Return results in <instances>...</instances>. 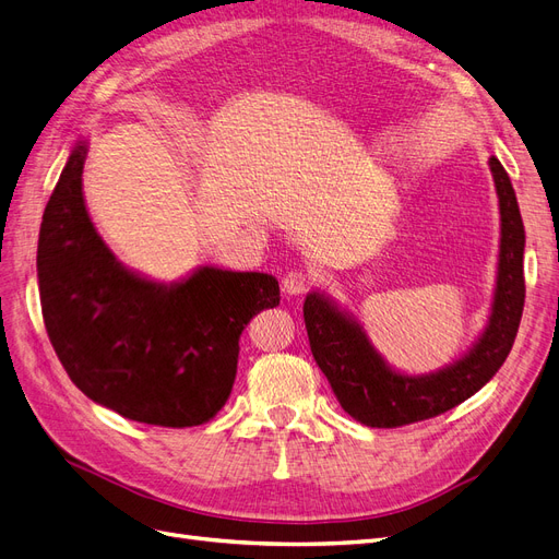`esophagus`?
<instances>
[{"mask_svg":"<svg viewBox=\"0 0 559 559\" xmlns=\"http://www.w3.org/2000/svg\"><path fill=\"white\" fill-rule=\"evenodd\" d=\"M312 282H314V277L310 273H306V270H292V273L284 275L282 286L289 296H300L310 289Z\"/></svg>","mask_w":559,"mask_h":559,"instance_id":"esophagus-1","label":"esophagus"}]
</instances>
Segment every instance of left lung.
Returning <instances> with one entry per match:
<instances>
[{
	"label": "left lung",
	"mask_w": 559,
	"mask_h": 559,
	"mask_svg": "<svg viewBox=\"0 0 559 559\" xmlns=\"http://www.w3.org/2000/svg\"><path fill=\"white\" fill-rule=\"evenodd\" d=\"M489 167L501 212L497 292L485 333L460 361L431 376H401L382 361L357 321L324 296L306 298L302 317L312 357L343 411L366 427L394 429L448 413L492 380L509 357L524 308V226L503 165L489 158Z\"/></svg>",
	"instance_id": "left-lung-1"
}]
</instances>
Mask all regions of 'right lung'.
I'll return each instance as SVG.
<instances>
[{"label": "right lung", "mask_w": 559, "mask_h": 559, "mask_svg": "<svg viewBox=\"0 0 559 559\" xmlns=\"http://www.w3.org/2000/svg\"><path fill=\"white\" fill-rule=\"evenodd\" d=\"M79 142L48 198L37 247L44 324L67 376L105 408L156 427H198L224 408L249 319L280 306L265 273L200 267L165 286L114 259L81 191Z\"/></svg>", "instance_id": "right-lung-1"}]
</instances>
